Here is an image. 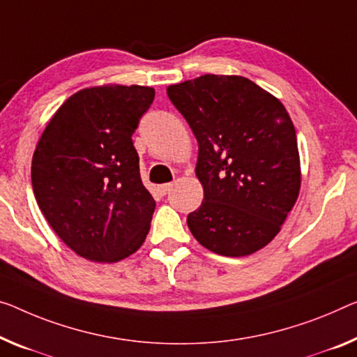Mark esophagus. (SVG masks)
<instances>
[{"mask_svg": "<svg viewBox=\"0 0 357 357\" xmlns=\"http://www.w3.org/2000/svg\"><path fill=\"white\" fill-rule=\"evenodd\" d=\"M171 190H172V183H162L158 186V191H160L161 195H167Z\"/></svg>", "mask_w": 357, "mask_h": 357, "instance_id": "1", "label": "esophagus"}]
</instances>
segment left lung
Here are the masks:
<instances>
[{"label": "left lung", "mask_w": 357, "mask_h": 357, "mask_svg": "<svg viewBox=\"0 0 357 357\" xmlns=\"http://www.w3.org/2000/svg\"><path fill=\"white\" fill-rule=\"evenodd\" d=\"M199 145L204 199L186 223L225 257L254 254L279 233L300 190L297 134L276 97L243 76L204 75L167 87Z\"/></svg>", "instance_id": "obj_1"}]
</instances>
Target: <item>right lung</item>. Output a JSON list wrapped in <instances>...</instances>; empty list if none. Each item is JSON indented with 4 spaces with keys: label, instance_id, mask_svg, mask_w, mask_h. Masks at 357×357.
<instances>
[{
    "label": "right lung",
    "instance_id": "obj_1",
    "mask_svg": "<svg viewBox=\"0 0 357 357\" xmlns=\"http://www.w3.org/2000/svg\"><path fill=\"white\" fill-rule=\"evenodd\" d=\"M153 100L155 89L145 86L76 92L33 153L38 206L59 238L87 260H123L150 231L156 202L142 183L132 134Z\"/></svg>",
    "mask_w": 357,
    "mask_h": 357
}]
</instances>
